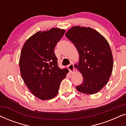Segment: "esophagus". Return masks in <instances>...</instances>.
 I'll use <instances>...</instances> for the list:
<instances>
[{
  "label": "esophagus",
  "mask_w": 126,
  "mask_h": 126,
  "mask_svg": "<svg viewBox=\"0 0 126 126\" xmlns=\"http://www.w3.org/2000/svg\"><path fill=\"white\" fill-rule=\"evenodd\" d=\"M68 69H69V72L70 73H73V72L75 71V68H74V65L73 64V63H71V64H70L69 65Z\"/></svg>",
  "instance_id": "esophagus-1"
}]
</instances>
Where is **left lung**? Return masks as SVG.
I'll use <instances>...</instances> for the list:
<instances>
[{
    "label": "left lung",
    "instance_id": "8db88e82",
    "mask_svg": "<svg viewBox=\"0 0 126 126\" xmlns=\"http://www.w3.org/2000/svg\"><path fill=\"white\" fill-rule=\"evenodd\" d=\"M75 45L79 54L75 67L83 77V82L76 86L81 93L93 94L107 84L112 72L113 61L111 47L107 39L91 27L76 26L65 34Z\"/></svg>",
    "mask_w": 126,
    "mask_h": 126
}]
</instances>
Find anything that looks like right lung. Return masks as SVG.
I'll return each instance as SVG.
<instances>
[{
	"mask_svg": "<svg viewBox=\"0 0 126 126\" xmlns=\"http://www.w3.org/2000/svg\"><path fill=\"white\" fill-rule=\"evenodd\" d=\"M65 32L59 28L38 32L27 39L20 52L22 78L32 94L42 100L56 97L60 83L69 72L58 67L54 51Z\"/></svg>",
	"mask_w": 126,
	"mask_h": 126,
	"instance_id": "right-lung-1",
	"label": "right lung"
}]
</instances>
